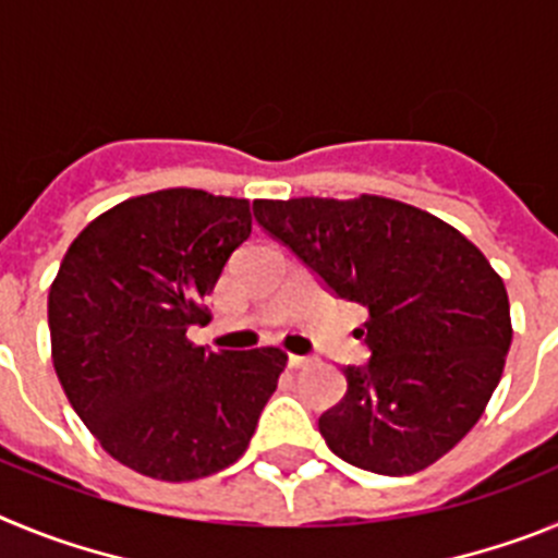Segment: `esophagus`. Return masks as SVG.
Listing matches in <instances>:
<instances>
[{
	"label": "esophagus",
	"instance_id": "obj_1",
	"mask_svg": "<svg viewBox=\"0 0 558 558\" xmlns=\"http://www.w3.org/2000/svg\"><path fill=\"white\" fill-rule=\"evenodd\" d=\"M290 368H295V372H299V368H310L313 366V357H299V354H290Z\"/></svg>",
	"mask_w": 558,
	"mask_h": 558
}]
</instances>
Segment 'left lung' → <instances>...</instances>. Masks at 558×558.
<instances>
[{
  "label": "left lung",
  "mask_w": 558,
  "mask_h": 558,
  "mask_svg": "<svg viewBox=\"0 0 558 558\" xmlns=\"http://www.w3.org/2000/svg\"><path fill=\"white\" fill-rule=\"evenodd\" d=\"M265 231L368 310V366H347V397L318 418L338 458L413 475L475 427L511 347L509 293L472 240L383 195L254 201ZM363 335V332H360Z\"/></svg>",
  "instance_id": "1"
}]
</instances>
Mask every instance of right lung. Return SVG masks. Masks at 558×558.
Returning a JSON list of instances; mask_svg holds the SVG:
<instances>
[{
	"instance_id": "obj_1",
	"label": "right lung",
	"mask_w": 558,
	"mask_h": 558,
	"mask_svg": "<svg viewBox=\"0 0 558 558\" xmlns=\"http://www.w3.org/2000/svg\"><path fill=\"white\" fill-rule=\"evenodd\" d=\"M251 234L245 198L159 190L111 206L72 240L49 288L52 366L102 450L184 483L248 450L288 354L209 352L186 338Z\"/></svg>"
}]
</instances>
